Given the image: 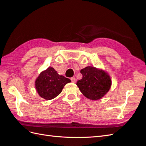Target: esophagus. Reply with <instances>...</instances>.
<instances>
[{"label":"esophagus","instance_id":"obj_1","mask_svg":"<svg viewBox=\"0 0 146 146\" xmlns=\"http://www.w3.org/2000/svg\"><path fill=\"white\" fill-rule=\"evenodd\" d=\"M70 80H71V81H72L73 83H75V82H76V79L74 77H72V78H70Z\"/></svg>","mask_w":146,"mask_h":146}]
</instances>
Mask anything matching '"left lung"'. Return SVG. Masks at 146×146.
I'll use <instances>...</instances> for the list:
<instances>
[{
  "label": "left lung",
  "instance_id": "left-lung-1",
  "mask_svg": "<svg viewBox=\"0 0 146 146\" xmlns=\"http://www.w3.org/2000/svg\"><path fill=\"white\" fill-rule=\"evenodd\" d=\"M82 78L77 82V85L86 98L98 100L107 93L111 85V78L107 72L92 66L81 69Z\"/></svg>",
  "mask_w": 146,
  "mask_h": 146
}]
</instances>
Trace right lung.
<instances>
[{"mask_svg": "<svg viewBox=\"0 0 146 146\" xmlns=\"http://www.w3.org/2000/svg\"><path fill=\"white\" fill-rule=\"evenodd\" d=\"M70 80L60 76L52 67L41 72L35 81V88L38 94L47 100L58 96L62 91L66 84Z\"/></svg>", "mask_w": 146, "mask_h": 146, "instance_id": "obj_1", "label": "right lung"}]
</instances>
